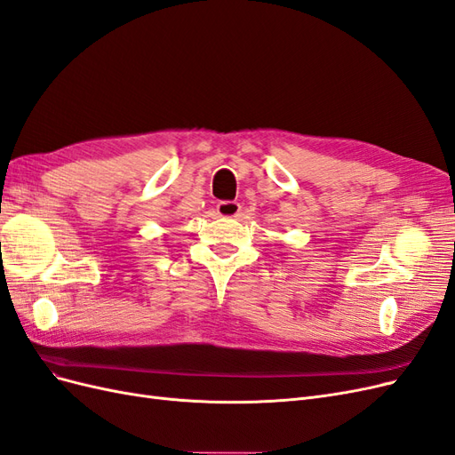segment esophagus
I'll return each instance as SVG.
<instances>
[{
	"label": "esophagus",
	"instance_id": "1",
	"mask_svg": "<svg viewBox=\"0 0 455 455\" xmlns=\"http://www.w3.org/2000/svg\"><path fill=\"white\" fill-rule=\"evenodd\" d=\"M216 212L222 218H237L241 214V205L237 201H220L216 205Z\"/></svg>",
	"mask_w": 455,
	"mask_h": 455
}]
</instances>
